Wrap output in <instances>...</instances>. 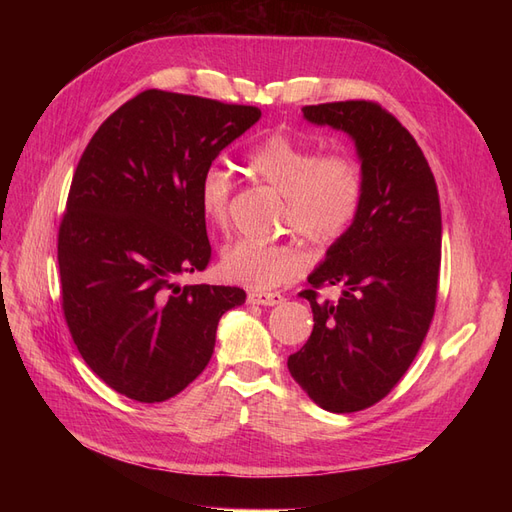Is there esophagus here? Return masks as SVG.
Instances as JSON below:
<instances>
[{
	"label": "esophagus",
	"instance_id": "esophagus-1",
	"mask_svg": "<svg viewBox=\"0 0 512 512\" xmlns=\"http://www.w3.org/2000/svg\"><path fill=\"white\" fill-rule=\"evenodd\" d=\"M284 297L280 292H247V303L252 305H280Z\"/></svg>",
	"mask_w": 512,
	"mask_h": 512
}]
</instances>
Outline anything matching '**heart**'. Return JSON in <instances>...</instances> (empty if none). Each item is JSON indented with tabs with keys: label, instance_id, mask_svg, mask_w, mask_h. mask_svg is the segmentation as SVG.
Returning a JSON list of instances; mask_svg holds the SVG:
<instances>
[{
	"label": "heart",
	"instance_id": "b5f03b06",
	"mask_svg": "<svg viewBox=\"0 0 512 512\" xmlns=\"http://www.w3.org/2000/svg\"><path fill=\"white\" fill-rule=\"evenodd\" d=\"M245 164L260 179L284 192V224L316 245H333L352 228L363 207L365 175L354 156L322 153L307 141L273 132L245 153ZM198 207L211 226L230 222L232 177L218 164L205 168L198 181ZM297 243L232 241L224 247L220 271L228 282L258 292L297 280L305 269Z\"/></svg>",
	"mask_w": 512,
	"mask_h": 512
}]
</instances>
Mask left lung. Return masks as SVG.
I'll list each match as a JSON object with an SVG mask.
<instances>
[{"label":"left lung","instance_id":"left-lung-1","mask_svg":"<svg viewBox=\"0 0 512 512\" xmlns=\"http://www.w3.org/2000/svg\"><path fill=\"white\" fill-rule=\"evenodd\" d=\"M307 121L350 134L365 198L301 292L314 312L307 344L288 356L290 376L329 412L378 404L404 378L436 312L442 258L438 185L414 136L371 100L301 108ZM342 285L337 302L317 290Z\"/></svg>","mask_w":512,"mask_h":512}]
</instances>
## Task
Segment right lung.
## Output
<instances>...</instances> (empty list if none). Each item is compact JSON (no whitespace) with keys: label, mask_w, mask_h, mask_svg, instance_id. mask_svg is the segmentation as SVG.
Instances as JSON below:
<instances>
[{"label":"right lung","mask_w":512,"mask_h":512,"mask_svg":"<svg viewBox=\"0 0 512 512\" xmlns=\"http://www.w3.org/2000/svg\"><path fill=\"white\" fill-rule=\"evenodd\" d=\"M258 106L147 89L91 136L57 235L61 309L85 363L141 404L181 393L213 354L235 286H179L211 260L198 181Z\"/></svg>","instance_id":"obj_1"}]
</instances>
